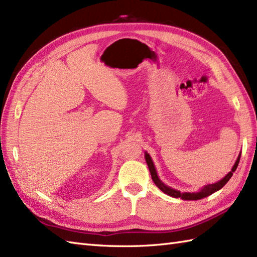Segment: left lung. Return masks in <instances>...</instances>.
Segmentation results:
<instances>
[{"mask_svg":"<svg viewBox=\"0 0 257 257\" xmlns=\"http://www.w3.org/2000/svg\"><path fill=\"white\" fill-rule=\"evenodd\" d=\"M145 158H146L147 165H148V168H149V171H150L152 180H154L155 184L162 191V192H165L166 194L172 196V198H181L182 200H200V199L206 198V196L211 195L212 193L216 192V191H219L220 189H222L223 187H224V185L227 183L228 180H230L231 177L233 176L234 171L236 170V168L238 166V162H239V158H241V154L238 155L237 159H236L235 163H234V166L232 168V170L228 172L224 178L221 179L220 181L213 183V184H206V185H204V187L199 191V192H193V193H190V192L181 193L178 190H174L172 188H169L168 185H166L165 183H163L161 180L159 179V177H158L155 165H154V162H152L151 157L149 156V154H147V152H145Z\"/></svg>","mask_w":257,"mask_h":257,"instance_id":"1","label":"left lung"}]
</instances>
